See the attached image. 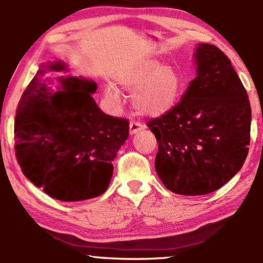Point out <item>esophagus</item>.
<instances>
[{
    "instance_id": "esophagus-1",
    "label": "esophagus",
    "mask_w": 263,
    "mask_h": 263,
    "mask_svg": "<svg viewBox=\"0 0 263 263\" xmlns=\"http://www.w3.org/2000/svg\"><path fill=\"white\" fill-rule=\"evenodd\" d=\"M144 128V125L141 122H131L129 123V135H135L137 134L138 131Z\"/></svg>"
}]
</instances>
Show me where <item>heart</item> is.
Listing matches in <instances>:
<instances>
[{"instance_id": "1", "label": "heart", "mask_w": 263, "mask_h": 263, "mask_svg": "<svg viewBox=\"0 0 263 263\" xmlns=\"http://www.w3.org/2000/svg\"><path fill=\"white\" fill-rule=\"evenodd\" d=\"M114 81L121 90L134 92L132 106L136 112L147 117H159L171 112L179 102L184 81L174 65L162 64L157 59L146 58L126 65L117 71ZM102 96L112 107L120 104L119 89L104 86Z\"/></svg>"}]
</instances>
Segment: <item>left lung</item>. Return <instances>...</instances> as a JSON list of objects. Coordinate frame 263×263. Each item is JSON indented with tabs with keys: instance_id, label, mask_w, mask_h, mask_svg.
Returning a JSON list of instances; mask_svg holds the SVG:
<instances>
[{
	"instance_id": "left-lung-1",
	"label": "left lung",
	"mask_w": 263,
	"mask_h": 263,
	"mask_svg": "<svg viewBox=\"0 0 263 263\" xmlns=\"http://www.w3.org/2000/svg\"><path fill=\"white\" fill-rule=\"evenodd\" d=\"M197 77L171 112L147 126L158 142L156 172L171 192L204 195L228 183L242 167L250 144L251 107L230 59L199 43Z\"/></svg>"
}]
</instances>
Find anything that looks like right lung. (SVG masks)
I'll return each mask as SVG.
<instances>
[{
  "label": "right lung",
  "mask_w": 263,
  "mask_h": 263,
  "mask_svg": "<svg viewBox=\"0 0 263 263\" xmlns=\"http://www.w3.org/2000/svg\"><path fill=\"white\" fill-rule=\"evenodd\" d=\"M48 72L64 76L48 77ZM98 85L74 77L62 60L43 63L18 104L16 157L23 174L62 201L96 198L112 178V161L128 137V121L104 114Z\"/></svg>",
  "instance_id": "right-lung-1"
}]
</instances>
